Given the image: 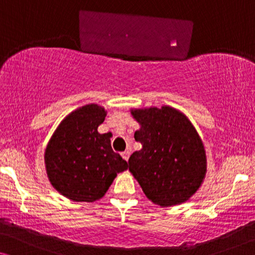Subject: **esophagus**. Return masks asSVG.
I'll return each instance as SVG.
<instances>
[{
  "label": "esophagus",
  "instance_id": "34e87169",
  "mask_svg": "<svg viewBox=\"0 0 255 255\" xmlns=\"http://www.w3.org/2000/svg\"><path fill=\"white\" fill-rule=\"evenodd\" d=\"M122 156H123L124 160H127V161H128V158H130V151H128V149H127V151L122 152Z\"/></svg>",
  "mask_w": 255,
  "mask_h": 255
}]
</instances>
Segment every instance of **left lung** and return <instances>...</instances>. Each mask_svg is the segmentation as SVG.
Returning <instances> with one entry per match:
<instances>
[{
	"mask_svg": "<svg viewBox=\"0 0 255 255\" xmlns=\"http://www.w3.org/2000/svg\"><path fill=\"white\" fill-rule=\"evenodd\" d=\"M141 125L134 139L142 148L128 159V170L149 201L172 207L189 200L207 172L202 140L188 118L170 107L135 109Z\"/></svg>",
	"mask_w": 255,
	"mask_h": 255,
	"instance_id": "8db88e82",
	"label": "left lung"
}]
</instances>
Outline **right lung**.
Listing matches in <instances>:
<instances>
[{"label":"right lung","mask_w":255,"mask_h":255,"mask_svg":"<svg viewBox=\"0 0 255 255\" xmlns=\"http://www.w3.org/2000/svg\"><path fill=\"white\" fill-rule=\"evenodd\" d=\"M106 116V110L97 104L79 108L61 122L48 141L47 176L69 200H100L117 173L128 169V162L111 148L110 134L97 132Z\"/></svg>","instance_id":"add662e5"}]
</instances>
